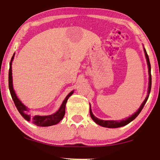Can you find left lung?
Here are the masks:
<instances>
[{"label":"left lung","mask_w":160,"mask_h":160,"mask_svg":"<svg viewBox=\"0 0 160 160\" xmlns=\"http://www.w3.org/2000/svg\"><path fill=\"white\" fill-rule=\"evenodd\" d=\"M144 52H145V57L146 59H147V63H148V72H149V86H148V95L146 97V98L145 99L144 101L142 103V104L140 105V107L136 112L135 113H133L132 116H129L128 118H127L126 119H123V120H121V121H104V120H101V119H99L97 118V117L94 116V114L92 112V109H91V106L90 105V116H91V118H92V120L95 122L96 123L98 124V125L103 126V127H105V128H119V127H122L127 125V124H128L130 122H131L132 121H133L134 119L137 117L138 116L139 113L141 112L142 108L144 107L145 104L146 102L148 101V97H149V94L150 93V90H151V85H152V77H151V66H150V60H149V57H148V55L147 52H146V50L145 48H144Z\"/></svg>","instance_id":"left-lung-1"}]
</instances>
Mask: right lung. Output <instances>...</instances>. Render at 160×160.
I'll use <instances>...</instances> for the list:
<instances>
[{"label": "right lung", "mask_w": 160, "mask_h": 160, "mask_svg": "<svg viewBox=\"0 0 160 160\" xmlns=\"http://www.w3.org/2000/svg\"><path fill=\"white\" fill-rule=\"evenodd\" d=\"M14 55L12 56L10 63V69H9V74H8V83H9V90L10 94H11L12 99L13 102L15 103V107H17L18 112H20V114L23 116V118L25 120L28 121H31L32 123H34V125L38 126H42V127H47L53 125H56L58 123L63 119V116L65 115V109H66V102L68 99L69 97L73 94V90L70 92L68 94L67 97L63 100V103H62L61 107L59 108V109L56 113H53L51 115L48 116H31L30 114L28 113V107H26L21 102L20 99L18 98L17 95L15 92L14 89H13L12 85V62L13 58H14Z\"/></svg>", "instance_id": "add662e5"}]
</instances>
